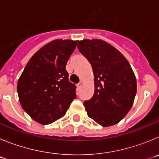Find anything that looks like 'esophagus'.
I'll list each match as a JSON object with an SVG mask.
<instances>
[{
	"label": "esophagus",
	"mask_w": 159,
	"mask_h": 159,
	"mask_svg": "<svg viewBox=\"0 0 159 159\" xmlns=\"http://www.w3.org/2000/svg\"><path fill=\"white\" fill-rule=\"evenodd\" d=\"M77 86H78L79 88H82V86H83V82H80V83H79L78 85H77Z\"/></svg>",
	"instance_id": "esophagus-1"
}]
</instances>
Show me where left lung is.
Returning a JSON list of instances; mask_svg holds the SVG:
<instances>
[{
    "mask_svg": "<svg viewBox=\"0 0 159 159\" xmlns=\"http://www.w3.org/2000/svg\"><path fill=\"white\" fill-rule=\"evenodd\" d=\"M77 48L93 70L95 92L84 103L88 117L102 127L119 123L130 111L137 91L130 64L104 40L85 39L79 41Z\"/></svg>",
    "mask_w": 159,
    "mask_h": 159,
    "instance_id": "obj_1",
    "label": "left lung"
}]
</instances>
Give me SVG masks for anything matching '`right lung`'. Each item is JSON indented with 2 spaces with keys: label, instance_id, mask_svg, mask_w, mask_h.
<instances>
[{
  "label": "right lung",
  "instance_id": "obj_1",
  "mask_svg": "<svg viewBox=\"0 0 159 159\" xmlns=\"http://www.w3.org/2000/svg\"><path fill=\"white\" fill-rule=\"evenodd\" d=\"M77 42L57 39L48 43L31 57L18 80L20 105L40 124H50L64 117L76 98L66 64Z\"/></svg>",
  "mask_w": 159,
  "mask_h": 159
}]
</instances>
